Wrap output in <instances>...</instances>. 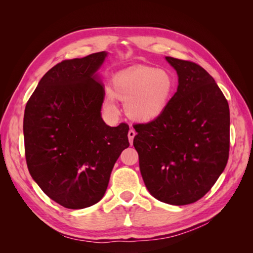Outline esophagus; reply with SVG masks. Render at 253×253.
Masks as SVG:
<instances>
[{"instance_id":"1","label":"esophagus","mask_w":253,"mask_h":253,"mask_svg":"<svg viewBox=\"0 0 253 253\" xmlns=\"http://www.w3.org/2000/svg\"><path fill=\"white\" fill-rule=\"evenodd\" d=\"M135 135H136V132L134 131V129H129L128 131V133H127V136H128V141H129V143H133V139H134V137H135Z\"/></svg>"}]
</instances>
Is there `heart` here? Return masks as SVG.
Listing matches in <instances>:
<instances>
[{
    "label": "heart",
    "mask_w": 253,
    "mask_h": 253,
    "mask_svg": "<svg viewBox=\"0 0 253 253\" xmlns=\"http://www.w3.org/2000/svg\"><path fill=\"white\" fill-rule=\"evenodd\" d=\"M174 85L172 76L164 70L150 66L129 67L114 76L112 89L105 91L103 106L111 115H116L118 98L125 101V110L129 118L149 122L165 112Z\"/></svg>",
    "instance_id": "b5f03b06"
}]
</instances>
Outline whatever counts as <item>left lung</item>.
<instances>
[{
  "label": "left lung",
  "instance_id": "left-lung-1",
  "mask_svg": "<svg viewBox=\"0 0 253 253\" xmlns=\"http://www.w3.org/2000/svg\"><path fill=\"white\" fill-rule=\"evenodd\" d=\"M178 76L165 112L135 125L133 144L144 185L156 200L174 206L197 202L225 170L230 112L224 94L202 66L166 57Z\"/></svg>",
  "mask_w": 253,
  "mask_h": 253
}]
</instances>
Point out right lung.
Listing matches in <instances>:
<instances>
[{"label": "right lung", "instance_id": "right-lung-1", "mask_svg": "<svg viewBox=\"0 0 253 253\" xmlns=\"http://www.w3.org/2000/svg\"><path fill=\"white\" fill-rule=\"evenodd\" d=\"M108 52L64 60L45 74L23 121L28 171L43 192L67 209L97 204L108 188L128 126L101 117L103 84L97 71Z\"/></svg>", "mask_w": 253, "mask_h": 253}]
</instances>
